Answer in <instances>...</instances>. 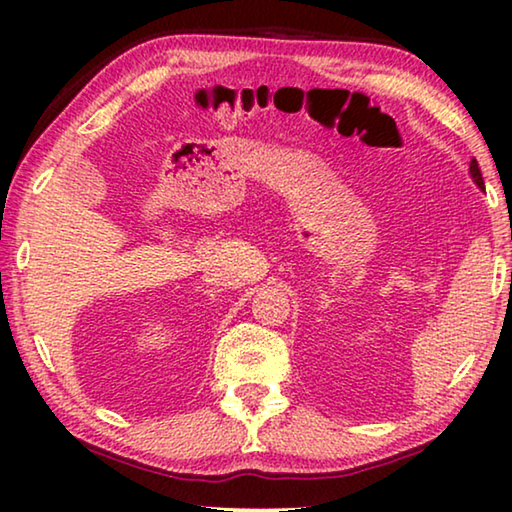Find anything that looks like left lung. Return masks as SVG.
Masks as SVG:
<instances>
[{"label": "left lung", "mask_w": 512, "mask_h": 512, "mask_svg": "<svg viewBox=\"0 0 512 512\" xmlns=\"http://www.w3.org/2000/svg\"><path fill=\"white\" fill-rule=\"evenodd\" d=\"M470 176H472V180H474V185L479 187V189H483V192H485V187H483V176H481V169H479V162H476L474 158L470 160Z\"/></svg>", "instance_id": "obj_1"}]
</instances>
